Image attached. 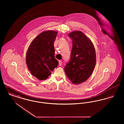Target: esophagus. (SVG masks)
I'll list each match as a JSON object with an SVG mask.
<instances>
[{
	"instance_id": "34e87169",
	"label": "esophagus",
	"mask_w": 124,
	"mask_h": 124,
	"mask_svg": "<svg viewBox=\"0 0 124 124\" xmlns=\"http://www.w3.org/2000/svg\"><path fill=\"white\" fill-rule=\"evenodd\" d=\"M62 61L61 60H59V66L62 65Z\"/></svg>"
}]
</instances>
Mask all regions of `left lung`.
<instances>
[{
  "instance_id": "1",
  "label": "left lung",
  "mask_w": 124,
  "mask_h": 124,
  "mask_svg": "<svg viewBox=\"0 0 124 124\" xmlns=\"http://www.w3.org/2000/svg\"><path fill=\"white\" fill-rule=\"evenodd\" d=\"M72 40L71 59L65 67V74L71 82L78 85L85 81L94 69L96 53L91 40L82 32L68 34Z\"/></svg>"
}]
</instances>
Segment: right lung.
I'll list each match as a JSON object with an SVG mask.
<instances>
[{
  "mask_svg": "<svg viewBox=\"0 0 124 124\" xmlns=\"http://www.w3.org/2000/svg\"><path fill=\"white\" fill-rule=\"evenodd\" d=\"M57 31L42 32L31 42L26 55V63L31 74L39 80L47 79L59 62L55 58L54 42Z\"/></svg>",
  "mask_w": 124,
  "mask_h": 124,
  "instance_id": "right-lung-1",
  "label": "right lung"
}]
</instances>
